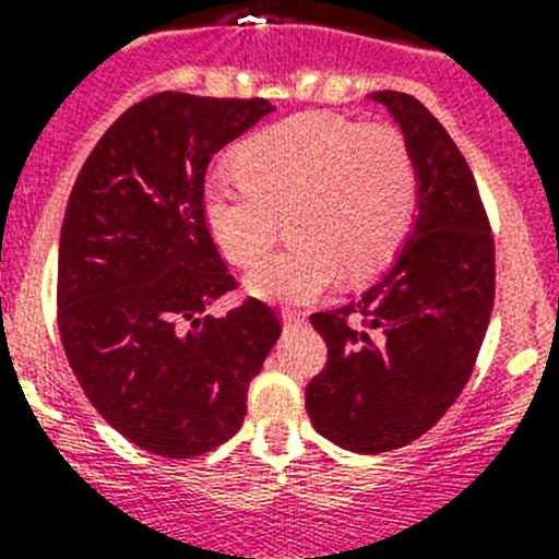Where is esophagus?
<instances>
[{
  "instance_id": "34e87169",
  "label": "esophagus",
  "mask_w": 559,
  "mask_h": 559,
  "mask_svg": "<svg viewBox=\"0 0 559 559\" xmlns=\"http://www.w3.org/2000/svg\"><path fill=\"white\" fill-rule=\"evenodd\" d=\"M305 319H308V316H305L302 310H283V322L288 324V328H299V324H305Z\"/></svg>"
}]
</instances>
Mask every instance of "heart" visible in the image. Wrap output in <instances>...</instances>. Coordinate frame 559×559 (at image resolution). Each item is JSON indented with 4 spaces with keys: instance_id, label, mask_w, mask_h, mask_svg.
<instances>
[{
    "instance_id": "b5f03b06",
    "label": "heart",
    "mask_w": 559,
    "mask_h": 559,
    "mask_svg": "<svg viewBox=\"0 0 559 559\" xmlns=\"http://www.w3.org/2000/svg\"><path fill=\"white\" fill-rule=\"evenodd\" d=\"M240 173L204 187L212 240L235 265H255L273 248L278 218L295 243L249 274L271 302H310L335 285L392 260L417 210V162L392 126H358L335 114H296L254 133L237 153Z\"/></svg>"
}]
</instances>
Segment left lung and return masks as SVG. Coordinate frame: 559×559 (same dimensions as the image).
I'll return each mask as SVG.
<instances>
[{
	"label": "left lung",
	"mask_w": 559,
	"mask_h": 559,
	"mask_svg": "<svg viewBox=\"0 0 559 559\" xmlns=\"http://www.w3.org/2000/svg\"><path fill=\"white\" fill-rule=\"evenodd\" d=\"M417 162V218L378 283L310 322L328 364L305 392L310 423L355 453H386L433 428L471 378L496 299V246L456 142L417 97L372 92Z\"/></svg>",
	"instance_id": "left-lung-1"
}]
</instances>
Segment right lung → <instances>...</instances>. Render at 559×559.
<instances>
[{
    "label": "right lung",
    "mask_w": 559,
    "mask_h": 559,
    "mask_svg": "<svg viewBox=\"0 0 559 559\" xmlns=\"http://www.w3.org/2000/svg\"><path fill=\"white\" fill-rule=\"evenodd\" d=\"M274 111L269 100L159 92L114 122L69 195L58 330L92 406L133 445L190 459L243 426L246 392L283 328L237 288L204 218L212 156Z\"/></svg>",
    "instance_id": "obj_1"
}]
</instances>
